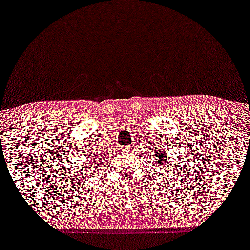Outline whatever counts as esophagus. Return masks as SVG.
I'll return each mask as SVG.
<instances>
[{
  "label": "esophagus",
  "instance_id": "obj_1",
  "mask_svg": "<svg viewBox=\"0 0 250 250\" xmlns=\"http://www.w3.org/2000/svg\"><path fill=\"white\" fill-rule=\"evenodd\" d=\"M122 151L124 152V154H130V152L132 151V147H131L130 146H124L122 147Z\"/></svg>",
  "mask_w": 250,
  "mask_h": 250
}]
</instances>
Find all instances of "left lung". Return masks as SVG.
Listing matches in <instances>:
<instances>
[{"label": "left lung", "mask_w": 250, "mask_h": 250, "mask_svg": "<svg viewBox=\"0 0 250 250\" xmlns=\"http://www.w3.org/2000/svg\"><path fill=\"white\" fill-rule=\"evenodd\" d=\"M150 156H152V161L155 162V166H162L160 169H165L166 170V168L170 169L173 167L174 162L169 161L167 146H160V144H157L156 146H151V154H150ZM182 165H184V163H182ZM178 167L181 169L180 166H178ZM173 170H175L176 173V169L173 168Z\"/></svg>", "instance_id": "obj_1"}]
</instances>
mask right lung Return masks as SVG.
Returning a JSON list of instances; mask_svg holds the SVG:
<instances>
[{"label": "right lung", "instance_id": "obj_1", "mask_svg": "<svg viewBox=\"0 0 250 250\" xmlns=\"http://www.w3.org/2000/svg\"><path fill=\"white\" fill-rule=\"evenodd\" d=\"M96 156H98V155H95V156H92V155H88L87 160L88 161H92V158H94V160H93V163H94V162H96V161H98V157H96ZM81 173L84 174V175H85V171H83V169H81Z\"/></svg>", "mask_w": 250, "mask_h": 250}]
</instances>
